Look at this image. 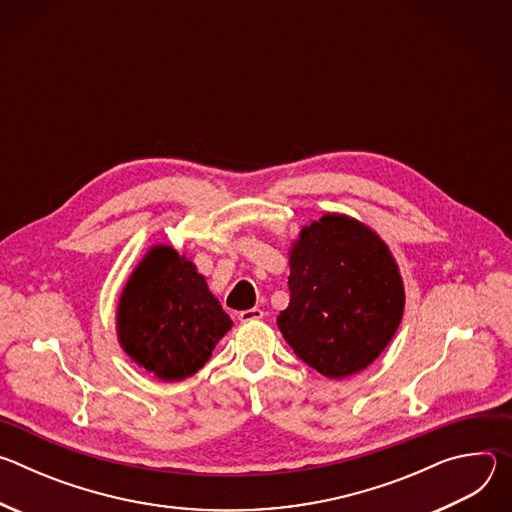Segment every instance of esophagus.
I'll return each mask as SVG.
<instances>
[{"label":"esophagus","instance_id":"obj_1","mask_svg":"<svg viewBox=\"0 0 512 512\" xmlns=\"http://www.w3.org/2000/svg\"><path fill=\"white\" fill-rule=\"evenodd\" d=\"M261 318H263V312L259 308H251V310L239 312V320L241 322H255V320H261Z\"/></svg>","mask_w":512,"mask_h":512}]
</instances>
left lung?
<instances>
[{"instance_id":"obj_1","label":"left lung","mask_w":512,"mask_h":512,"mask_svg":"<svg viewBox=\"0 0 512 512\" xmlns=\"http://www.w3.org/2000/svg\"><path fill=\"white\" fill-rule=\"evenodd\" d=\"M289 306L277 328L328 379L369 367L395 336L405 289L387 243L367 225L328 212L289 249Z\"/></svg>"}]
</instances>
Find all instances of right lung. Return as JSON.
<instances>
[{"label": "right lung", "instance_id": "add662e5", "mask_svg": "<svg viewBox=\"0 0 512 512\" xmlns=\"http://www.w3.org/2000/svg\"><path fill=\"white\" fill-rule=\"evenodd\" d=\"M231 326L204 275L168 245L145 253L117 306L121 348L141 369L168 383L198 373Z\"/></svg>", "mask_w": 512, "mask_h": 512}]
</instances>
